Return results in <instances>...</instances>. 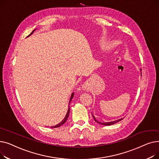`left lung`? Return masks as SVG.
Returning a JSON list of instances; mask_svg holds the SVG:
<instances>
[{
    "instance_id": "8db88e82",
    "label": "left lung",
    "mask_w": 159,
    "mask_h": 159,
    "mask_svg": "<svg viewBox=\"0 0 159 159\" xmlns=\"http://www.w3.org/2000/svg\"><path fill=\"white\" fill-rule=\"evenodd\" d=\"M141 71H142V70H141ZM141 74H142V73H141ZM93 119H94V120H95L97 122H98V123H99V124H102V125H104V126H110V125L114 124H115L116 122H118L119 121H120L121 120H122V119H120L116 120H115V121H113V122H105V123H103V122H100L97 121V120L95 119V118L94 117V116H93Z\"/></svg>"
}]
</instances>
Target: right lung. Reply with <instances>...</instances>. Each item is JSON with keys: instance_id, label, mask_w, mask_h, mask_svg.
Returning <instances> with one entry per match:
<instances>
[{"instance_id": "right-lung-1", "label": "right lung", "mask_w": 159, "mask_h": 159, "mask_svg": "<svg viewBox=\"0 0 159 159\" xmlns=\"http://www.w3.org/2000/svg\"><path fill=\"white\" fill-rule=\"evenodd\" d=\"M35 30H33L30 34L29 35H31L32 33H33V32ZM73 95H74V93H73L72 94H71V98H70V102H71V99L73 98ZM70 104H69V107H68V112H67V113H66V115L65 116V117H64V119L62 120V122H61L59 124H58L57 125H56V126H52V127H51V128H58V127H60V126H61L62 124H64L65 122H66V121L67 120V119H68V116H69V114H70Z\"/></svg>"}]
</instances>
